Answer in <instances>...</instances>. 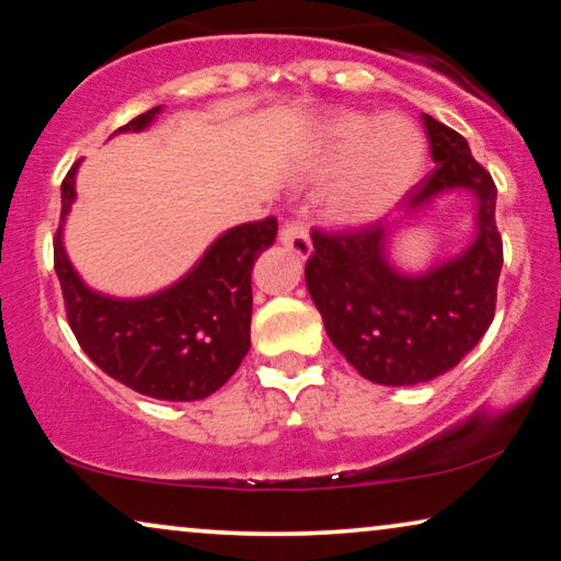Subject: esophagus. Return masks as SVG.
Wrapping results in <instances>:
<instances>
[{"mask_svg": "<svg viewBox=\"0 0 561 561\" xmlns=\"http://www.w3.org/2000/svg\"><path fill=\"white\" fill-rule=\"evenodd\" d=\"M280 245H286L288 250H294V253L300 257V261H306V257H311L313 253V242H311V234L300 222H286L280 230Z\"/></svg>", "mask_w": 561, "mask_h": 561, "instance_id": "1", "label": "esophagus"}]
</instances>
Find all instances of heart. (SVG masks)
<instances>
[{
    "label": "heart",
    "mask_w": 561,
    "mask_h": 561,
    "mask_svg": "<svg viewBox=\"0 0 561 561\" xmlns=\"http://www.w3.org/2000/svg\"><path fill=\"white\" fill-rule=\"evenodd\" d=\"M425 164V139L410 118L344 111L316 134L300 174L327 180L321 209L348 230L369 227L392 213L415 186Z\"/></svg>",
    "instance_id": "b5f03b06"
}]
</instances>
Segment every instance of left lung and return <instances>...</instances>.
Returning <instances> with one entry per match:
<instances>
[{
	"instance_id": "left-lung-1",
	"label": "left lung",
	"mask_w": 561,
	"mask_h": 561,
	"mask_svg": "<svg viewBox=\"0 0 561 561\" xmlns=\"http://www.w3.org/2000/svg\"><path fill=\"white\" fill-rule=\"evenodd\" d=\"M435 169L410 197L404 222L354 234L313 232L306 286L327 334L346 362L375 385L410 387L445 375L489 331L496 308L503 248L496 184L468 141L422 116ZM453 191L474 197V230L458 254L422 272L391 261L393 240Z\"/></svg>"
}]
</instances>
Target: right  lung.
<instances>
[{
  "label": "right lung",
  "instance_id": "add662e5",
  "mask_svg": "<svg viewBox=\"0 0 561 561\" xmlns=\"http://www.w3.org/2000/svg\"><path fill=\"white\" fill-rule=\"evenodd\" d=\"M164 105L141 113L116 134L151 128ZM113 134V136H116ZM78 167L62 182V215L55 238L58 273L72 334L105 375L134 392L169 402L205 400L245 359L253 316V265L275 242L278 222L230 227L209 242L182 278L149 296L101 294L80 278L65 250V220L76 202Z\"/></svg>",
  "mask_w": 561,
  "mask_h": 561
}]
</instances>
